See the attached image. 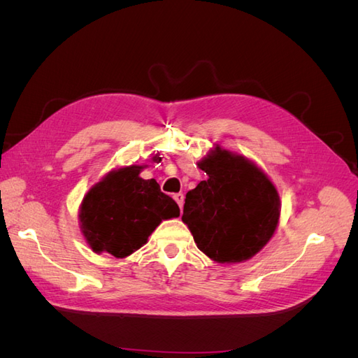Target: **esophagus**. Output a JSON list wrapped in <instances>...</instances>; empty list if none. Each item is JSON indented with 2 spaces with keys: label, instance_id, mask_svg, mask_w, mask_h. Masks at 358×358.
Here are the masks:
<instances>
[{
  "label": "esophagus",
  "instance_id": "34e87169",
  "mask_svg": "<svg viewBox=\"0 0 358 358\" xmlns=\"http://www.w3.org/2000/svg\"><path fill=\"white\" fill-rule=\"evenodd\" d=\"M173 199H175V201L179 204V208L182 209L183 208V199H185V197H183V194L178 192V194H175V196H173Z\"/></svg>",
  "mask_w": 358,
  "mask_h": 358
}]
</instances>
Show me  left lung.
<instances>
[{
    "mask_svg": "<svg viewBox=\"0 0 358 358\" xmlns=\"http://www.w3.org/2000/svg\"><path fill=\"white\" fill-rule=\"evenodd\" d=\"M197 166L208 179L187 192L182 221L213 262L243 263L262 251L278 229V188L252 159L220 145Z\"/></svg>",
    "mask_w": 358,
    "mask_h": 358,
    "instance_id": "8db88e82",
    "label": "left lung"
}]
</instances>
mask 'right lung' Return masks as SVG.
Segmentation results:
<instances>
[{"instance_id": "add662e5", "label": "right lung", "mask_w": 358, "mask_h": 358, "mask_svg": "<svg viewBox=\"0 0 358 358\" xmlns=\"http://www.w3.org/2000/svg\"><path fill=\"white\" fill-rule=\"evenodd\" d=\"M152 161H161L157 154ZM148 164L116 167L92 185L79 206V229L95 254L125 258L142 248L179 206L161 192L155 179L140 178Z\"/></svg>"}]
</instances>
